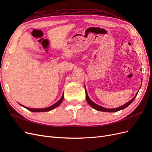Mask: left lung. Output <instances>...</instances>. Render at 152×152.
<instances>
[{"mask_svg":"<svg viewBox=\"0 0 152 152\" xmlns=\"http://www.w3.org/2000/svg\"><path fill=\"white\" fill-rule=\"evenodd\" d=\"M137 93H138V92H137V93H136V96H134V97L133 98L131 101H129V102L128 103H127L126 104H124V105L121 106V107H118V108H112V109L105 108H104V107H101V106H99V105L96 104L94 103L93 102H92V101L90 99V98H89L88 95H87L86 90V100H87V103H89V104L91 106V107H93L94 109H95V110H98V111L107 112H116L119 111V110H123V109H124V108H127L129 105H130V104L132 103V102H133V101H134V99H135L136 96H137Z\"/></svg>","mask_w":152,"mask_h":152,"instance_id":"8db88e82","label":"left lung"}]
</instances>
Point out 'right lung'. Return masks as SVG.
Listing matches in <instances>:
<instances>
[{
    "label": "right lung",
    "instance_id": "1",
    "mask_svg": "<svg viewBox=\"0 0 152 152\" xmlns=\"http://www.w3.org/2000/svg\"><path fill=\"white\" fill-rule=\"evenodd\" d=\"M63 98H64V94H63L61 98H60V99H59V101H58V102L54 103V104H53L52 106H50V107H48V108H40V109H38V108H28V107H25V106H23L22 104H20L21 106H22V107H23L24 108H26L27 110H30V111L31 112H49V111H50V110H53L54 108H56L57 107H58V106L61 103V102H63Z\"/></svg>",
    "mask_w": 152,
    "mask_h": 152
}]
</instances>
